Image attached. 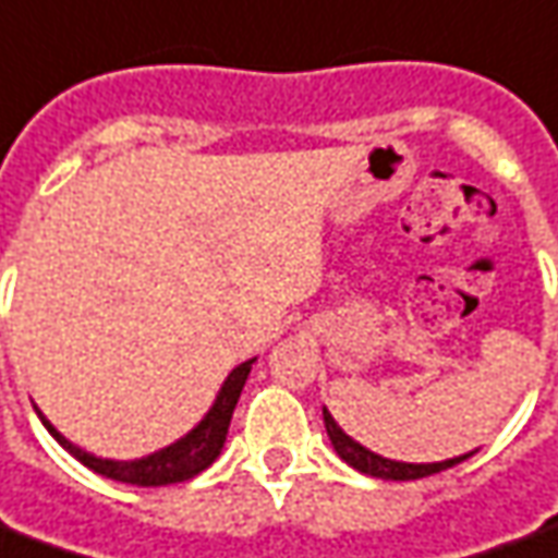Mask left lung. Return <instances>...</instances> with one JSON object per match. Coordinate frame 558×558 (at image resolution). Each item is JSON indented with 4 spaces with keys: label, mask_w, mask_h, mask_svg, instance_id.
<instances>
[{
    "label": "left lung",
    "mask_w": 558,
    "mask_h": 558,
    "mask_svg": "<svg viewBox=\"0 0 558 558\" xmlns=\"http://www.w3.org/2000/svg\"><path fill=\"white\" fill-rule=\"evenodd\" d=\"M322 416H325V428H328V437L333 449H337V456L343 459L345 464H352L355 471L361 474H367V477H379V480H418V477H432V474H440V471H447L452 464L464 462V459H471L474 452H464L459 459H447V462H432V464H413V462H395V459H383V456H376L367 447H361L359 440H352L349 434L333 422L328 410H322Z\"/></svg>",
    "instance_id": "1"
}]
</instances>
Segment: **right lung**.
Segmentation results:
<instances>
[{
	"mask_svg": "<svg viewBox=\"0 0 558 558\" xmlns=\"http://www.w3.org/2000/svg\"><path fill=\"white\" fill-rule=\"evenodd\" d=\"M252 364H255V359L242 361L240 367L230 371L221 391L215 395V403L209 407V413L199 418L197 425L184 434V437H179L169 447L157 449L151 456H145V459H133V462L96 459V456L84 452V449L75 447L72 440H66L63 434L57 432L51 422L41 416V410H36V413L41 418V425L53 434V440L66 449V452H72L84 468H90L94 474L118 480V483H130V486H169V483H184V480L197 477L199 471H206L221 456L225 440H228L230 416H233V407L240 401L242 386L248 379Z\"/></svg>",
	"mask_w": 558,
	"mask_h": 558,
	"instance_id": "obj_1",
	"label": "right lung"
}]
</instances>
